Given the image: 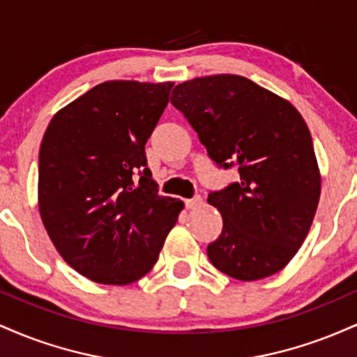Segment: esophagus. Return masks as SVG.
<instances>
[{"label":"esophagus","mask_w":357,"mask_h":357,"mask_svg":"<svg viewBox=\"0 0 357 357\" xmlns=\"http://www.w3.org/2000/svg\"><path fill=\"white\" fill-rule=\"evenodd\" d=\"M202 203H203L202 196H195V198H191V199H186V202H184V204H186V208H188V210H195V208L202 206Z\"/></svg>","instance_id":"esophagus-1"}]
</instances>
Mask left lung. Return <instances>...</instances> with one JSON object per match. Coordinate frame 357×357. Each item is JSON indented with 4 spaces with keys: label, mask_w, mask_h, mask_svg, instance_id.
I'll return each instance as SVG.
<instances>
[{
    "label": "left lung",
    "mask_w": 357,
    "mask_h": 357,
    "mask_svg": "<svg viewBox=\"0 0 357 357\" xmlns=\"http://www.w3.org/2000/svg\"><path fill=\"white\" fill-rule=\"evenodd\" d=\"M181 110L220 167L240 179L208 195L223 230L208 258L236 280L280 272L304 243L321 196L312 137L289 100L240 75L198 77L176 85Z\"/></svg>",
    "instance_id": "8db88e82"
}]
</instances>
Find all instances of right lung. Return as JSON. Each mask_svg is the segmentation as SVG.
I'll return each instance as SVG.
<instances>
[{"mask_svg":"<svg viewBox=\"0 0 357 357\" xmlns=\"http://www.w3.org/2000/svg\"><path fill=\"white\" fill-rule=\"evenodd\" d=\"M173 85L104 82L60 109L45 130L40 216L61 258L97 284L144 277L184 206L158 195L144 149Z\"/></svg>","mask_w":357,"mask_h":357,"instance_id":"obj_1","label":"right lung"}]
</instances>
